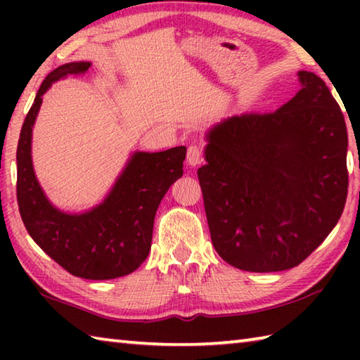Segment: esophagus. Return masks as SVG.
Returning a JSON list of instances; mask_svg holds the SVG:
<instances>
[{"instance_id": "1", "label": "esophagus", "mask_w": 360, "mask_h": 360, "mask_svg": "<svg viewBox=\"0 0 360 360\" xmlns=\"http://www.w3.org/2000/svg\"><path fill=\"white\" fill-rule=\"evenodd\" d=\"M200 160H202V148H200V146H197V144L188 146V149H187V163H188V165H191V167L198 165Z\"/></svg>"}]
</instances>
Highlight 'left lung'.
Instances as JSON below:
<instances>
[{"label":"left lung","instance_id":"1","mask_svg":"<svg viewBox=\"0 0 360 360\" xmlns=\"http://www.w3.org/2000/svg\"><path fill=\"white\" fill-rule=\"evenodd\" d=\"M273 112H248L206 133L198 168L211 241L245 271L294 268L337 225L348 195V131L319 76Z\"/></svg>","mask_w":360,"mask_h":360}]
</instances>
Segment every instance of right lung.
<instances>
[{"label": "right lung", "mask_w": 360, "mask_h": 360, "mask_svg": "<svg viewBox=\"0 0 360 360\" xmlns=\"http://www.w3.org/2000/svg\"><path fill=\"white\" fill-rule=\"evenodd\" d=\"M90 65H62L41 84L17 146V203L30 236L49 257L71 275L100 281L130 275L148 257L157 208L182 176L187 149L178 146L163 152H135L103 203L81 214L57 210L34 176L33 125L47 89L84 75Z\"/></svg>", "instance_id": "obj_1"}]
</instances>
